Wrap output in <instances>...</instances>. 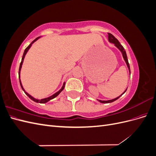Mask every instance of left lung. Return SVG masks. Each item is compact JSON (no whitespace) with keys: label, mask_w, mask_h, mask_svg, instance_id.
I'll return each mask as SVG.
<instances>
[{"label":"left lung","mask_w":156,"mask_h":156,"mask_svg":"<svg viewBox=\"0 0 156 156\" xmlns=\"http://www.w3.org/2000/svg\"><path fill=\"white\" fill-rule=\"evenodd\" d=\"M108 41L110 42V43H112L114 44L115 45L116 47V48L119 49L121 53L122 54V56H123V58L125 60V62L127 66V68H128L129 69V73H131V72H130V67H129V62H128V60H127V55H126V51L124 50V48H123V46H122L120 44V42L119 41V40H118L116 37L113 36L112 34H111V33H108ZM127 90V89L126 90L122 93L121 95L119 97H117L115 99H112V100H107V101H102V100H98L99 101H100V103H111V102H113L116 101V100H118L122 95H123V94L126 92V91Z\"/></svg>","instance_id":"obj_1"}]
</instances>
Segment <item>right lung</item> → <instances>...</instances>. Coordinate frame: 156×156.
<instances>
[{
  "label": "right lung",
  "instance_id": "right-lung-1",
  "mask_svg": "<svg viewBox=\"0 0 156 156\" xmlns=\"http://www.w3.org/2000/svg\"><path fill=\"white\" fill-rule=\"evenodd\" d=\"M40 37H36V38L34 40V41H32V43L27 47V48L25 49V51H24V53H23V57H22V59H21V63H20V69H19V79H20V85H21V88H22V90L23 91L25 92V93L26 94V95L29 97L30 99H31V100H32V101H35V102H36V103H47L48 101H50L51 100H53V99H54L55 98H56V96H57L58 94L62 92L63 90H64V87H65V83H64V84H63V86H62V87L61 88V89L59 91H58L57 92H56L55 94H54L53 95H52L51 96H50V97H48V98H44V99H41V100H37V99H36V98H33L32 96H30V94H28L25 90V89L23 88V86H22V84H21V80H20V72H21V67H22V64H23V60H24V58H25V55H26V54H27V53L28 52V51H29V49L30 48V47L32 46V44H33V43H34V42L36 41V40H38L39 38H40Z\"/></svg>",
  "mask_w": 156,
  "mask_h": 156
}]
</instances>
